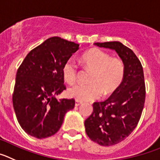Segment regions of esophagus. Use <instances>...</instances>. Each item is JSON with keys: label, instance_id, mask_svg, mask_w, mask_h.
I'll return each instance as SVG.
<instances>
[{"label": "esophagus", "instance_id": "obj_1", "mask_svg": "<svg viewBox=\"0 0 160 160\" xmlns=\"http://www.w3.org/2000/svg\"><path fill=\"white\" fill-rule=\"evenodd\" d=\"M80 104H82V102L80 101V100H76V101H75V105H76V106H80Z\"/></svg>", "mask_w": 160, "mask_h": 160}]
</instances>
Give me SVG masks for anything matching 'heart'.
I'll return each mask as SVG.
<instances>
[{
	"label": "heart",
	"mask_w": 160,
	"mask_h": 160,
	"mask_svg": "<svg viewBox=\"0 0 160 160\" xmlns=\"http://www.w3.org/2000/svg\"><path fill=\"white\" fill-rule=\"evenodd\" d=\"M82 64L92 70L89 77L91 83H77L68 90V93L77 100L88 101L100 97L101 94H112L121 83L124 74V66L119 59L111 58L110 55L99 48H91L80 58ZM62 76L67 83L77 80V66L72 59L64 62Z\"/></svg>",
	"instance_id": "heart-1"
}]
</instances>
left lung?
Wrapping results in <instances>:
<instances>
[{"mask_svg": "<svg viewBox=\"0 0 160 160\" xmlns=\"http://www.w3.org/2000/svg\"><path fill=\"white\" fill-rule=\"evenodd\" d=\"M116 52L123 61V81L113 94L93 103V112L84 121L88 136L102 146H112L126 139L137 126L145 102L142 64L132 49L119 41L95 43Z\"/></svg>", "mask_w": 160, "mask_h": 160, "instance_id": "obj_1", "label": "left lung"}]
</instances>
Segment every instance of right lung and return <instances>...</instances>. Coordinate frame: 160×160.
<instances>
[{
    "label": "right lung",
    "instance_id": "obj_1",
    "mask_svg": "<svg viewBox=\"0 0 160 160\" xmlns=\"http://www.w3.org/2000/svg\"><path fill=\"white\" fill-rule=\"evenodd\" d=\"M80 44L58 37L48 38L28 52L17 70L12 104L23 130L37 139L57 133L74 99L57 100L66 88L62 67Z\"/></svg>",
    "mask_w": 160,
    "mask_h": 160
}]
</instances>
